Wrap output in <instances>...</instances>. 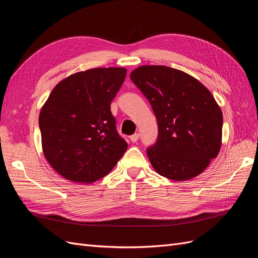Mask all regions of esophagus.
<instances>
[{
	"label": "esophagus",
	"instance_id": "1",
	"mask_svg": "<svg viewBox=\"0 0 258 258\" xmlns=\"http://www.w3.org/2000/svg\"><path fill=\"white\" fill-rule=\"evenodd\" d=\"M139 137H140V135L139 134H135V135H132L131 137H130V140H131V142H134V143H136L138 140H139Z\"/></svg>",
	"mask_w": 258,
	"mask_h": 258
}]
</instances>
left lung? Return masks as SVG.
<instances>
[{"instance_id":"8db88e82","label":"left lung","mask_w":258,"mask_h":258,"mask_svg":"<svg viewBox=\"0 0 258 258\" xmlns=\"http://www.w3.org/2000/svg\"><path fill=\"white\" fill-rule=\"evenodd\" d=\"M131 81L151 103L158 122L146 153L157 172L174 181L199 175L221 148L223 115L199 81L166 66L139 67Z\"/></svg>"}]
</instances>
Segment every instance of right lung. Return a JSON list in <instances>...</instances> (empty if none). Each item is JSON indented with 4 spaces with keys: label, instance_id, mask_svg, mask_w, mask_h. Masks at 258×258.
I'll return each instance as SVG.
<instances>
[{
    "label": "right lung",
    "instance_id": "1",
    "mask_svg": "<svg viewBox=\"0 0 258 258\" xmlns=\"http://www.w3.org/2000/svg\"><path fill=\"white\" fill-rule=\"evenodd\" d=\"M124 68L75 73L54 87L40 113L42 146L57 172L76 183L102 178L127 151L111 103L126 79Z\"/></svg>",
    "mask_w": 258,
    "mask_h": 258
}]
</instances>
